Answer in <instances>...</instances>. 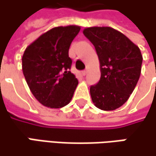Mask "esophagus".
I'll return each mask as SVG.
<instances>
[{
  "instance_id": "obj_1",
  "label": "esophagus",
  "mask_w": 156,
  "mask_h": 156,
  "mask_svg": "<svg viewBox=\"0 0 156 156\" xmlns=\"http://www.w3.org/2000/svg\"><path fill=\"white\" fill-rule=\"evenodd\" d=\"M87 69H85V70H82V71H81V74H82L83 76H86V75H87Z\"/></svg>"
}]
</instances>
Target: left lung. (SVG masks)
Masks as SVG:
<instances>
[{
    "label": "left lung",
    "mask_w": 156,
    "mask_h": 156,
    "mask_svg": "<svg viewBox=\"0 0 156 156\" xmlns=\"http://www.w3.org/2000/svg\"><path fill=\"white\" fill-rule=\"evenodd\" d=\"M83 34L94 44L100 62V80L90 87L93 103L104 111L116 110L128 101L139 79L140 49L110 27H87Z\"/></svg>",
    "instance_id": "1"
}]
</instances>
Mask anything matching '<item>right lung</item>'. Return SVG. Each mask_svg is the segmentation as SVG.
<instances>
[{
	"instance_id": "add662e5",
	"label": "right lung",
	"mask_w": 156,
	"mask_h": 156,
	"mask_svg": "<svg viewBox=\"0 0 156 156\" xmlns=\"http://www.w3.org/2000/svg\"><path fill=\"white\" fill-rule=\"evenodd\" d=\"M79 30L78 26L53 27L24 51V77L36 100L44 106L62 108L72 99L78 81L70 72L69 49Z\"/></svg>"
}]
</instances>
